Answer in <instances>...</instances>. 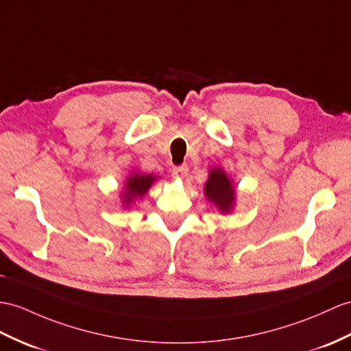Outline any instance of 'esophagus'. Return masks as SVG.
<instances>
[{"instance_id":"34e87169","label":"esophagus","mask_w":351,"mask_h":351,"mask_svg":"<svg viewBox=\"0 0 351 351\" xmlns=\"http://www.w3.org/2000/svg\"><path fill=\"white\" fill-rule=\"evenodd\" d=\"M187 171H189V168H187V165L176 167V168L173 169V177H174V178H178V180H183V178L187 176Z\"/></svg>"}]
</instances>
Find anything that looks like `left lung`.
I'll use <instances>...</instances> for the list:
<instances>
[{
    "label": "left lung",
    "instance_id": "obj_1",
    "mask_svg": "<svg viewBox=\"0 0 351 351\" xmlns=\"http://www.w3.org/2000/svg\"><path fill=\"white\" fill-rule=\"evenodd\" d=\"M205 196L216 205L220 213H229L235 204V187L221 168H213L204 187Z\"/></svg>",
    "mask_w": 351,
    "mask_h": 351
}]
</instances>
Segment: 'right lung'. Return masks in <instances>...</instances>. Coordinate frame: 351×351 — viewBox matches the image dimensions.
Here are the masks:
<instances>
[{
  "label": "right lung",
  "instance_id": "right-lung-1",
  "mask_svg": "<svg viewBox=\"0 0 351 351\" xmlns=\"http://www.w3.org/2000/svg\"><path fill=\"white\" fill-rule=\"evenodd\" d=\"M156 177L152 174H140V173H132L130 177L126 178V186L122 193V202L125 207H130V205L135 201L143 198L144 195L147 193L150 186L155 183Z\"/></svg>",
  "mask_w": 351,
  "mask_h": 351
}]
</instances>
